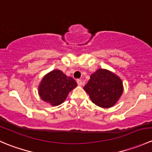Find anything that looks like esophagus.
<instances>
[{"mask_svg":"<svg viewBox=\"0 0 152 152\" xmlns=\"http://www.w3.org/2000/svg\"><path fill=\"white\" fill-rule=\"evenodd\" d=\"M76 82H77L78 85H79V86H82V81L81 80V79H77Z\"/></svg>","mask_w":152,"mask_h":152,"instance_id":"1","label":"esophagus"}]
</instances>
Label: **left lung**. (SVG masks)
I'll return each instance as SVG.
<instances>
[{
  "mask_svg": "<svg viewBox=\"0 0 152 152\" xmlns=\"http://www.w3.org/2000/svg\"><path fill=\"white\" fill-rule=\"evenodd\" d=\"M92 102L102 108H110L119 100L124 91L122 81L106 69H99L84 87Z\"/></svg>",
  "mask_w": 152,
  "mask_h": 152,
  "instance_id": "obj_1",
  "label": "left lung"
}]
</instances>
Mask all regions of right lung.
<instances>
[{"label": "right lung", "mask_w": 152, "mask_h": 152, "mask_svg": "<svg viewBox=\"0 0 152 152\" xmlns=\"http://www.w3.org/2000/svg\"><path fill=\"white\" fill-rule=\"evenodd\" d=\"M77 86L76 81L59 70L47 73L41 81L38 93L41 99L55 107L63 103L67 95Z\"/></svg>", "instance_id": "obj_1"}]
</instances>
